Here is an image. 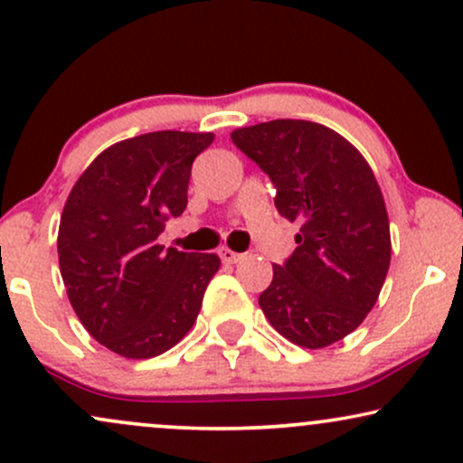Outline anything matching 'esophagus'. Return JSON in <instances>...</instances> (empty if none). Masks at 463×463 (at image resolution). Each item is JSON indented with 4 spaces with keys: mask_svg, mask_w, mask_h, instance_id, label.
Here are the masks:
<instances>
[{
    "mask_svg": "<svg viewBox=\"0 0 463 463\" xmlns=\"http://www.w3.org/2000/svg\"><path fill=\"white\" fill-rule=\"evenodd\" d=\"M220 257H222L223 263H237L243 255H240V252H235V250H231V248H222Z\"/></svg>",
    "mask_w": 463,
    "mask_h": 463,
    "instance_id": "esophagus-1",
    "label": "esophagus"
}]
</instances>
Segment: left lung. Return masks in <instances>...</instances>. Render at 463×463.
<instances>
[{"label":"left lung","mask_w":463,"mask_h":463,"mask_svg":"<svg viewBox=\"0 0 463 463\" xmlns=\"http://www.w3.org/2000/svg\"><path fill=\"white\" fill-rule=\"evenodd\" d=\"M231 138L270 175L281 217L301 223L259 306L289 343L327 347L364 321L387 279L389 217L372 166L352 142L309 120L241 127Z\"/></svg>","instance_id":"obj_1"}]
</instances>
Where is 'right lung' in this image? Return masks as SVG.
Here are the masks:
<instances>
[{"mask_svg":"<svg viewBox=\"0 0 463 463\" xmlns=\"http://www.w3.org/2000/svg\"><path fill=\"white\" fill-rule=\"evenodd\" d=\"M213 134L116 142L76 180L59 223V268L83 327L123 358H154L189 334L220 257L157 243L184 213L193 160Z\"/></svg>","mask_w":463,"mask_h":463,"instance_id":"obj_1","label":"right lung"}]
</instances>
